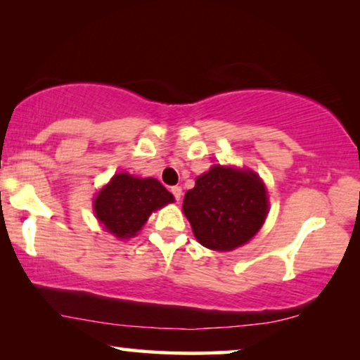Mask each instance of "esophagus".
I'll return each instance as SVG.
<instances>
[{"instance_id":"1","label":"esophagus","mask_w":360,"mask_h":360,"mask_svg":"<svg viewBox=\"0 0 360 360\" xmlns=\"http://www.w3.org/2000/svg\"><path fill=\"white\" fill-rule=\"evenodd\" d=\"M172 195L175 196V200L176 201H180V198H181V186H172Z\"/></svg>"}]
</instances>
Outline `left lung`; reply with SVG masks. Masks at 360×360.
Masks as SVG:
<instances>
[{
	"label": "left lung",
	"mask_w": 360,
	"mask_h": 360,
	"mask_svg": "<svg viewBox=\"0 0 360 360\" xmlns=\"http://www.w3.org/2000/svg\"><path fill=\"white\" fill-rule=\"evenodd\" d=\"M184 213L201 245L233 250L262 228L269 213L267 190L252 170L213 165L185 193Z\"/></svg>",
	"instance_id": "1"
}]
</instances>
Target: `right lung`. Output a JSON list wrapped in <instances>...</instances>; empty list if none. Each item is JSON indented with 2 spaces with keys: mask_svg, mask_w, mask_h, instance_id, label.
<instances>
[{
  "mask_svg": "<svg viewBox=\"0 0 360 360\" xmlns=\"http://www.w3.org/2000/svg\"><path fill=\"white\" fill-rule=\"evenodd\" d=\"M174 203V195L155 179L116 174L93 201V211L108 233L129 239L139 233L155 210Z\"/></svg>",
  "mask_w": 360,
  "mask_h": 360,
  "instance_id": "add662e5",
  "label": "right lung"
}]
</instances>
